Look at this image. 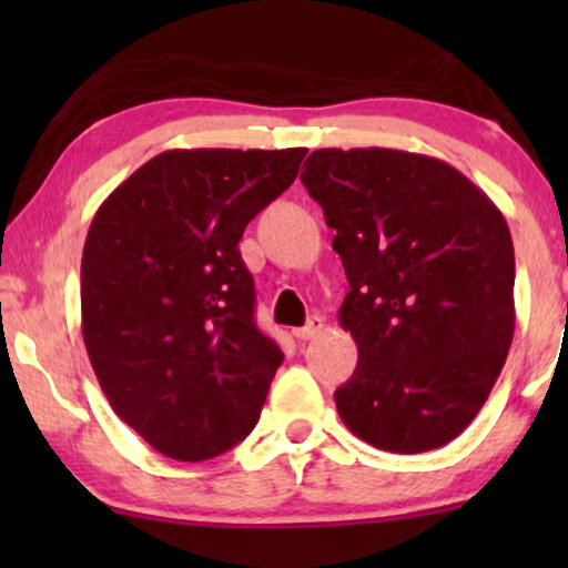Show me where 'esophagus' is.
<instances>
[{
    "instance_id": "1",
    "label": "esophagus",
    "mask_w": 568,
    "mask_h": 568,
    "mask_svg": "<svg viewBox=\"0 0 568 568\" xmlns=\"http://www.w3.org/2000/svg\"><path fill=\"white\" fill-rule=\"evenodd\" d=\"M325 328V321L321 315H313L307 321V325H302V328H297L294 331V336H297L300 341H310V338H315L317 333H321Z\"/></svg>"
}]
</instances>
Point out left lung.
Segmentation results:
<instances>
[{
  "label": "left lung",
  "mask_w": 568,
  "mask_h": 568,
  "mask_svg": "<svg viewBox=\"0 0 568 568\" xmlns=\"http://www.w3.org/2000/svg\"><path fill=\"white\" fill-rule=\"evenodd\" d=\"M305 165L352 286L338 321L359 362L333 393L341 422L387 453L447 445L484 408L515 336L507 220L429 154L315 150Z\"/></svg>",
  "instance_id": "1"
}]
</instances>
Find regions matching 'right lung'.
Segmentation results:
<instances>
[{"label": "right lung", "mask_w": 568, "mask_h": 568, "mask_svg": "<svg viewBox=\"0 0 568 568\" xmlns=\"http://www.w3.org/2000/svg\"><path fill=\"white\" fill-rule=\"evenodd\" d=\"M307 150H168L95 212L82 338L108 403L158 453H227L258 424L282 348L255 325L237 251Z\"/></svg>", "instance_id": "obj_1"}]
</instances>
